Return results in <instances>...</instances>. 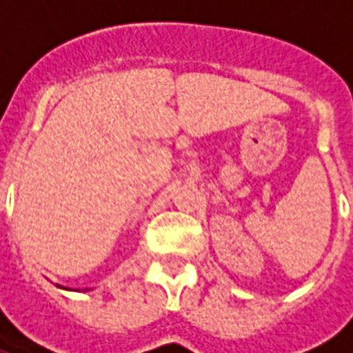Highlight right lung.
<instances>
[{
	"instance_id": "1",
	"label": "right lung",
	"mask_w": 353,
	"mask_h": 353,
	"mask_svg": "<svg viewBox=\"0 0 353 353\" xmlns=\"http://www.w3.org/2000/svg\"><path fill=\"white\" fill-rule=\"evenodd\" d=\"M58 288H60V285H58ZM85 291H88V289H85Z\"/></svg>"
}]
</instances>
